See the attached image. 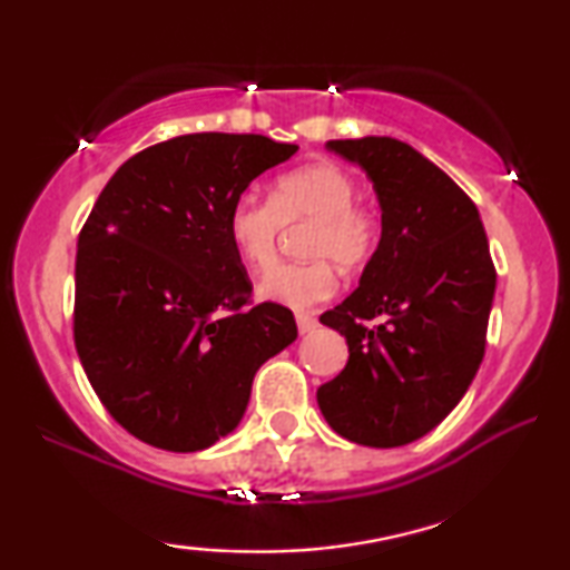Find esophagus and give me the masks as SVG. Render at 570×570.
Segmentation results:
<instances>
[{
    "label": "esophagus",
    "instance_id": "obj_1",
    "mask_svg": "<svg viewBox=\"0 0 570 570\" xmlns=\"http://www.w3.org/2000/svg\"><path fill=\"white\" fill-rule=\"evenodd\" d=\"M295 322H298V332H301V334L314 332L316 324H318L314 314H298V316H295Z\"/></svg>",
    "mask_w": 570,
    "mask_h": 570
}]
</instances>
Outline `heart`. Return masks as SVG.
I'll return each mask as SVG.
<instances>
[{"label": "heart", "mask_w": 570, "mask_h": 570, "mask_svg": "<svg viewBox=\"0 0 570 570\" xmlns=\"http://www.w3.org/2000/svg\"><path fill=\"white\" fill-rule=\"evenodd\" d=\"M357 181L337 163H311L287 170L272 186V199L240 197L228 213V238L248 267L267 269L277 259V238L285 223L314 220L306 254L314 262L283 264L262 279L264 301L311 308L334 293L332 262L361 269L379 246V223L357 205Z\"/></svg>", "instance_id": "1"}]
</instances>
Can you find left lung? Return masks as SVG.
I'll list each match as a JSON object with an SVG mask.
<instances>
[{"mask_svg": "<svg viewBox=\"0 0 570 570\" xmlns=\"http://www.w3.org/2000/svg\"><path fill=\"white\" fill-rule=\"evenodd\" d=\"M373 181L381 240L361 283L322 324L347 340V365L318 386L332 431L394 449L431 433L470 389L485 355L495 267L472 199L394 137L330 139ZM381 317L379 327H365Z\"/></svg>", "mask_w": 570, "mask_h": 570, "instance_id": "left-lung-1", "label": "left lung"}]
</instances>
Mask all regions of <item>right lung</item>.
<instances>
[{"mask_svg": "<svg viewBox=\"0 0 570 570\" xmlns=\"http://www.w3.org/2000/svg\"><path fill=\"white\" fill-rule=\"evenodd\" d=\"M298 145L262 135L174 137L111 176L77 240L75 345L135 439L202 451L244 417L262 363L298 337L287 308H248L228 238L233 202Z\"/></svg>", "mask_w": 570, "mask_h": 570, "instance_id": "obj_1", "label": "right lung"}]
</instances>
